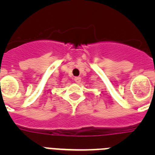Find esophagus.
Returning a JSON list of instances; mask_svg holds the SVG:
<instances>
[{
	"label": "esophagus",
	"instance_id": "34e87169",
	"mask_svg": "<svg viewBox=\"0 0 155 155\" xmlns=\"http://www.w3.org/2000/svg\"><path fill=\"white\" fill-rule=\"evenodd\" d=\"M81 78L80 77H76V78H74V81L78 84V83H80L81 82Z\"/></svg>",
	"mask_w": 155,
	"mask_h": 155
}]
</instances>
